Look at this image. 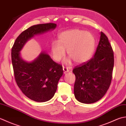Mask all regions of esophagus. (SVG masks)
<instances>
[{
    "mask_svg": "<svg viewBox=\"0 0 126 126\" xmlns=\"http://www.w3.org/2000/svg\"><path fill=\"white\" fill-rule=\"evenodd\" d=\"M63 71L64 73H66L67 72H69V70H68L67 67H66L63 66Z\"/></svg>",
    "mask_w": 126,
    "mask_h": 126,
    "instance_id": "1",
    "label": "esophagus"
}]
</instances>
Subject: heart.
<instances>
[{
  "label": "heart",
  "mask_w": 126,
  "mask_h": 126,
  "mask_svg": "<svg viewBox=\"0 0 126 126\" xmlns=\"http://www.w3.org/2000/svg\"><path fill=\"white\" fill-rule=\"evenodd\" d=\"M95 40L90 32L79 29H72L61 32L58 41H53L50 49L52 56L60 61L67 53L76 63L86 62L93 54ZM71 59L67 61L70 62Z\"/></svg>",
  "instance_id": "1"
}]
</instances>
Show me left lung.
Masks as SVG:
<instances>
[{
  "label": "left lung",
  "mask_w": 126,
  "mask_h": 126,
  "mask_svg": "<svg viewBox=\"0 0 126 126\" xmlns=\"http://www.w3.org/2000/svg\"><path fill=\"white\" fill-rule=\"evenodd\" d=\"M114 64V52L108 38L104 32L94 56L74 68L76 81L74 93L76 99L90 104L101 99L109 88Z\"/></svg>",
  "instance_id": "left-lung-1"
}]
</instances>
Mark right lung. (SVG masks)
<instances>
[{
	"instance_id": "right-lung-1",
	"label": "right lung",
	"mask_w": 126,
	"mask_h": 126,
	"mask_svg": "<svg viewBox=\"0 0 126 126\" xmlns=\"http://www.w3.org/2000/svg\"><path fill=\"white\" fill-rule=\"evenodd\" d=\"M56 27L53 23L32 25L17 37L11 49L12 63L17 85L25 96L36 102L48 101L54 96L63 74V66L45 53H41L32 63H26L20 58L19 52L34 35Z\"/></svg>"
}]
</instances>
